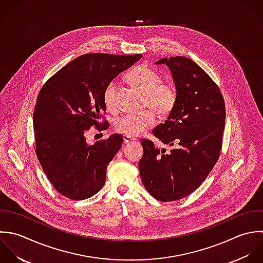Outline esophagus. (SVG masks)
I'll use <instances>...</instances> for the list:
<instances>
[{
  "label": "esophagus",
  "mask_w": 263,
  "mask_h": 263,
  "mask_svg": "<svg viewBox=\"0 0 263 263\" xmlns=\"http://www.w3.org/2000/svg\"><path fill=\"white\" fill-rule=\"evenodd\" d=\"M123 139H124V142L125 143H130V142H135L137 139L136 138H133V137H131V136H128V135H125L124 137H123Z\"/></svg>",
  "instance_id": "esophagus-1"
}]
</instances>
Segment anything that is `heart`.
I'll return each instance as SVG.
<instances>
[{"label":"heart","mask_w":263,"mask_h":263,"mask_svg":"<svg viewBox=\"0 0 263 263\" xmlns=\"http://www.w3.org/2000/svg\"><path fill=\"white\" fill-rule=\"evenodd\" d=\"M127 80L144 94V106L152 108L140 114L125 115L117 120L118 132L135 137L154 126L157 119L154 110L163 117L173 110L177 102V90L173 85L163 83L162 77L157 71L144 65L134 67L127 74ZM117 83L111 81L103 91V101L109 110L117 108Z\"/></svg>","instance_id":"1"}]
</instances>
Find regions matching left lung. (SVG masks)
Instances as JSON below:
<instances>
[{"mask_svg": "<svg viewBox=\"0 0 263 263\" xmlns=\"http://www.w3.org/2000/svg\"><path fill=\"white\" fill-rule=\"evenodd\" d=\"M177 90V102L154 136L172 146L159 149L143 139L139 171L146 191L172 202L195 192L215 166L222 146L226 104L218 86L195 61L182 56L162 58Z\"/></svg>", "mask_w": 263, "mask_h": 263, "instance_id": "8db88e82", "label": "left lung"}]
</instances>
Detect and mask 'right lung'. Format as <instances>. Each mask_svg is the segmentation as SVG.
<instances>
[{
    "label": "right lung",
    "mask_w": 263,
    "mask_h": 263,
    "mask_svg": "<svg viewBox=\"0 0 263 263\" xmlns=\"http://www.w3.org/2000/svg\"><path fill=\"white\" fill-rule=\"evenodd\" d=\"M142 57L89 53L79 56L42 87L34 111L35 154L54 189L70 200H85L105 183L106 168L123 143L121 134L88 144L92 126L102 131L103 91L120 72Z\"/></svg>",
    "instance_id": "1"
}]
</instances>
